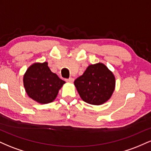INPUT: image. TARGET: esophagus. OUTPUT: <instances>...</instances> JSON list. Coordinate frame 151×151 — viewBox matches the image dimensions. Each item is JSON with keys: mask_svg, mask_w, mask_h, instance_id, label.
<instances>
[{"mask_svg": "<svg viewBox=\"0 0 151 151\" xmlns=\"http://www.w3.org/2000/svg\"><path fill=\"white\" fill-rule=\"evenodd\" d=\"M66 81H67V82H70V83H72L74 81V78H72V77L69 78V79H66Z\"/></svg>", "mask_w": 151, "mask_h": 151, "instance_id": "34e87169", "label": "esophagus"}]
</instances>
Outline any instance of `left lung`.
<instances>
[{"label":"left lung","instance_id":"obj_1","mask_svg":"<svg viewBox=\"0 0 151 151\" xmlns=\"http://www.w3.org/2000/svg\"><path fill=\"white\" fill-rule=\"evenodd\" d=\"M74 84L83 101L92 105H101L111 98L116 81L112 72L99 62L89 65Z\"/></svg>","mask_w":151,"mask_h":151}]
</instances>
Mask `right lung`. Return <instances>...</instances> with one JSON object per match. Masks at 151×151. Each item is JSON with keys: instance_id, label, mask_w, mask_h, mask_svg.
<instances>
[{"instance_id": "obj_1", "label": "right lung", "mask_w": 151, "mask_h": 151, "mask_svg": "<svg viewBox=\"0 0 151 151\" xmlns=\"http://www.w3.org/2000/svg\"><path fill=\"white\" fill-rule=\"evenodd\" d=\"M47 62L34 63L23 77V84L29 97L40 104L52 102L65 81L51 72Z\"/></svg>"}]
</instances>
